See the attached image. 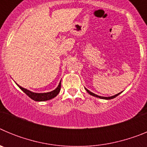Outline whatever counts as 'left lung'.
<instances>
[{
	"mask_svg": "<svg viewBox=\"0 0 147 147\" xmlns=\"http://www.w3.org/2000/svg\"><path fill=\"white\" fill-rule=\"evenodd\" d=\"M85 90H86L87 92H88V93H89L90 95H91V96H95V97H98V98H103V99H112V98H115V97L117 96H119V95L121 93H118V94L115 95V96H113L104 97V96H98V95H96V94H94V93H92V92H90V90H88L86 89V88H85Z\"/></svg>",
	"mask_w": 147,
	"mask_h": 147,
	"instance_id": "obj_1",
	"label": "left lung"
}]
</instances>
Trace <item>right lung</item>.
I'll return each instance as SVG.
<instances>
[{
	"label": "right lung",
	"instance_id": "1",
	"mask_svg": "<svg viewBox=\"0 0 147 147\" xmlns=\"http://www.w3.org/2000/svg\"><path fill=\"white\" fill-rule=\"evenodd\" d=\"M18 87L23 90L26 94L28 96L29 98L32 99L37 101V102H43V101H47V100L51 99V98H54L58 95V93L60 91L61 88V82H59V85L55 90H54L53 91L49 92V93H33V92L30 91L28 90L25 89V88H22L20 85H18Z\"/></svg>",
	"mask_w": 147,
	"mask_h": 147
}]
</instances>
